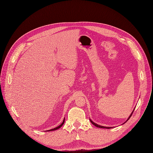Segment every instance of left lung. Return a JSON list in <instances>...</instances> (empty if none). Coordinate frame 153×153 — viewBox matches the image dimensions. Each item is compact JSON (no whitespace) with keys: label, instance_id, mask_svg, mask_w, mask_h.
Here are the masks:
<instances>
[{"label":"left lung","instance_id":"left-lung-1","mask_svg":"<svg viewBox=\"0 0 153 153\" xmlns=\"http://www.w3.org/2000/svg\"><path fill=\"white\" fill-rule=\"evenodd\" d=\"M133 111H133V112L131 113V114H130V115L129 116V117L128 118V119H127V120L126 121V122H127L128 120V119L131 117V115H132V114H133ZM90 120V122L94 125V126H96V127H99V128H111V127H104V126H100V125H98V124H96L95 123H94L93 121H92L91 120ZM125 122V123H126Z\"/></svg>","mask_w":153,"mask_h":153}]
</instances>
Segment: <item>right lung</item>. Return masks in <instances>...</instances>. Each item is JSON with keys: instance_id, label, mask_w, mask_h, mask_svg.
Returning <instances> with one entry per match:
<instances>
[{"instance_id": "1", "label": "right lung", "mask_w": 153, "mask_h": 153, "mask_svg": "<svg viewBox=\"0 0 153 153\" xmlns=\"http://www.w3.org/2000/svg\"><path fill=\"white\" fill-rule=\"evenodd\" d=\"M65 118H64V120H63V123L60 125V126H59L58 127H56V128H53V129H50V130H47L48 131H53V130H57V129H59V128H60L63 125V124H64V123H65Z\"/></svg>"}]
</instances>
